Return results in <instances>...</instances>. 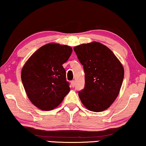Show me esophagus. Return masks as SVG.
Returning a JSON list of instances; mask_svg holds the SVG:
<instances>
[{"instance_id":"34e87169","label":"esophagus","mask_w":146,"mask_h":146,"mask_svg":"<svg viewBox=\"0 0 146 146\" xmlns=\"http://www.w3.org/2000/svg\"><path fill=\"white\" fill-rule=\"evenodd\" d=\"M71 85H72V87L75 86V81L74 80L71 81Z\"/></svg>"}]
</instances>
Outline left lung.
I'll return each mask as SVG.
<instances>
[{
  "label": "left lung",
  "instance_id": "1",
  "mask_svg": "<svg viewBox=\"0 0 146 146\" xmlns=\"http://www.w3.org/2000/svg\"><path fill=\"white\" fill-rule=\"evenodd\" d=\"M74 50L85 73L84 88L78 92L81 102L91 111L106 110L120 91L123 65L110 49L99 42L79 45Z\"/></svg>",
  "mask_w": 146,
  "mask_h": 146
}]
</instances>
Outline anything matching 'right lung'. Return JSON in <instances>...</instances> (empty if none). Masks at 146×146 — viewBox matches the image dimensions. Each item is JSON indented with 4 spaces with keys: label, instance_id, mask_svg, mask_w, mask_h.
<instances>
[{
    "label": "right lung",
    "instance_id": "right-lung-1",
    "mask_svg": "<svg viewBox=\"0 0 146 146\" xmlns=\"http://www.w3.org/2000/svg\"><path fill=\"white\" fill-rule=\"evenodd\" d=\"M72 52L68 45L48 43L33 54L23 67L21 80L26 94L41 110L55 109L70 90L62 64Z\"/></svg>",
    "mask_w": 146,
    "mask_h": 146
}]
</instances>
